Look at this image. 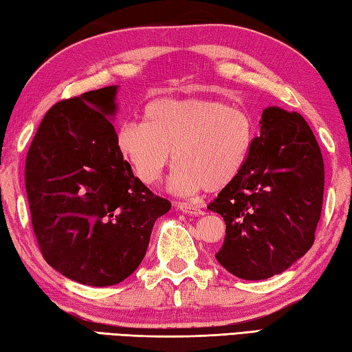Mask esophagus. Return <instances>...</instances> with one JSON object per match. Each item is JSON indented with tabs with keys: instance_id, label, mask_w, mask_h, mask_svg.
<instances>
[{
	"instance_id": "obj_1",
	"label": "esophagus",
	"mask_w": 352,
	"mask_h": 352,
	"mask_svg": "<svg viewBox=\"0 0 352 352\" xmlns=\"http://www.w3.org/2000/svg\"><path fill=\"white\" fill-rule=\"evenodd\" d=\"M177 210H180L184 214H190V216H200V214H204V211L200 210L199 206H195L192 204H175Z\"/></svg>"
}]
</instances>
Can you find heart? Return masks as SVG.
<instances>
[{
  "mask_svg": "<svg viewBox=\"0 0 352 352\" xmlns=\"http://www.w3.org/2000/svg\"><path fill=\"white\" fill-rule=\"evenodd\" d=\"M254 138V119L241 107L214 99H160L146 105L142 121L121 124L116 146L147 186L162 180L175 157L180 164L168 188L178 197H190L234 182Z\"/></svg>",
  "mask_w": 352,
  "mask_h": 352,
  "instance_id": "obj_1",
  "label": "heart"
}]
</instances>
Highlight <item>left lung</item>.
<instances>
[{"label": "left lung", "mask_w": 352, "mask_h": 352, "mask_svg": "<svg viewBox=\"0 0 352 352\" xmlns=\"http://www.w3.org/2000/svg\"><path fill=\"white\" fill-rule=\"evenodd\" d=\"M259 126L239 177L208 205L226 225L216 259L247 281L279 275L307 253L324 189L323 157L300 113L267 107Z\"/></svg>", "instance_id": "8db88e82"}]
</instances>
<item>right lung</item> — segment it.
Returning a JSON list of instances; mask_svg holds the SVG:
<instances>
[{
	"mask_svg": "<svg viewBox=\"0 0 352 352\" xmlns=\"http://www.w3.org/2000/svg\"><path fill=\"white\" fill-rule=\"evenodd\" d=\"M116 94L118 85H110L51 107L25 168L41 254L63 276L93 287L132 275L155 220L170 210L118 151Z\"/></svg>",
	"mask_w": 352,
	"mask_h": 352,
	"instance_id": "right-lung-1",
	"label": "right lung"
}]
</instances>
